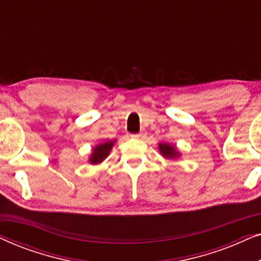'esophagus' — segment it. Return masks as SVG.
I'll return each instance as SVG.
<instances>
[{"instance_id": "esophagus-1", "label": "esophagus", "mask_w": 261, "mask_h": 261, "mask_svg": "<svg viewBox=\"0 0 261 261\" xmlns=\"http://www.w3.org/2000/svg\"><path fill=\"white\" fill-rule=\"evenodd\" d=\"M146 135H147V132H146L145 129H142L141 132H139L138 134H133V137L135 138V139H144Z\"/></svg>"}]
</instances>
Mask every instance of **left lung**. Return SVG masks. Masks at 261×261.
I'll return each instance as SVG.
<instances>
[{"label":"left lung","mask_w":261,"mask_h":261,"mask_svg":"<svg viewBox=\"0 0 261 261\" xmlns=\"http://www.w3.org/2000/svg\"><path fill=\"white\" fill-rule=\"evenodd\" d=\"M159 149L160 152H162V154L164 156H166V158H174V156L178 155L176 148H174L173 146H170L167 144H160Z\"/></svg>","instance_id":"left-lung-1"}]
</instances>
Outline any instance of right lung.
<instances>
[{"label": "right lung", "instance_id": "1", "mask_svg": "<svg viewBox=\"0 0 261 261\" xmlns=\"http://www.w3.org/2000/svg\"><path fill=\"white\" fill-rule=\"evenodd\" d=\"M113 145H114V141H108V142H105V144H102V145H98L97 147L94 149V152H92L90 163L98 164V163H101L103 159H106L107 155L109 154Z\"/></svg>", "mask_w": 261, "mask_h": 261}]
</instances>
